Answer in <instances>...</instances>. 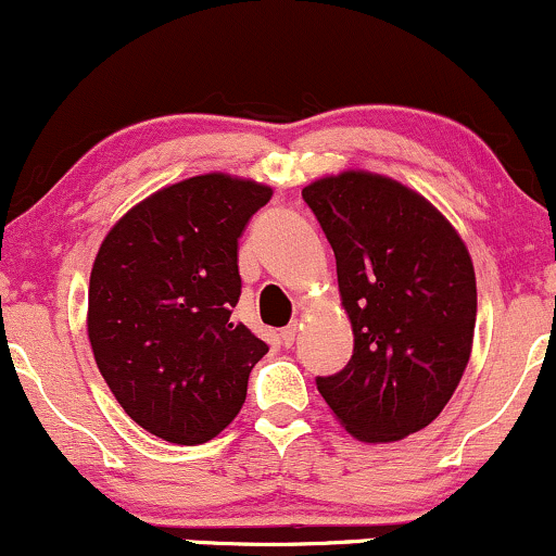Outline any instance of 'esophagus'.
I'll use <instances>...</instances> for the list:
<instances>
[{"label": "esophagus", "mask_w": 556, "mask_h": 556, "mask_svg": "<svg viewBox=\"0 0 556 556\" xmlns=\"http://www.w3.org/2000/svg\"><path fill=\"white\" fill-rule=\"evenodd\" d=\"M279 337H282L285 348H290V344L298 340V324H290V327H285L282 334H279Z\"/></svg>", "instance_id": "34e87169"}]
</instances>
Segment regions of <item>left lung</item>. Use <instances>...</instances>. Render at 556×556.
Wrapping results in <instances>:
<instances>
[{
  "label": "left lung",
  "instance_id": "obj_1",
  "mask_svg": "<svg viewBox=\"0 0 556 556\" xmlns=\"http://www.w3.org/2000/svg\"><path fill=\"white\" fill-rule=\"evenodd\" d=\"M337 258L353 358L316 387L334 418L368 444L431 424L473 350L476 271L457 229L392 177L348 169L305 185Z\"/></svg>",
  "mask_w": 556,
  "mask_h": 556
}]
</instances>
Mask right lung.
Listing matches in <instances>:
<instances>
[{"mask_svg":"<svg viewBox=\"0 0 556 556\" xmlns=\"http://www.w3.org/2000/svg\"><path fill=\"white\" fill-rule=\"evenodd\" d=\"M269 185L208 172L136 203L106 232L88 285L96 366L140 429L203 444L238 416L269 353L232 318L238 240Z\"/></svg>","mask_w":556,"mask_h":556,"instance_id":"1","label":"right lung"}]
</instances>
